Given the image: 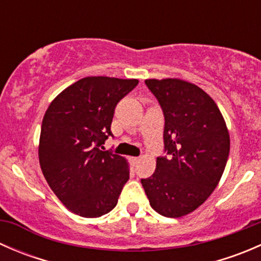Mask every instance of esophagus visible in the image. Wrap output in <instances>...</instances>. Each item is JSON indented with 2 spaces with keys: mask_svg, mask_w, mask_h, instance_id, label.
Masks as SVG:
<instances>
[{
  "mask_svg": "<svg viewBox=\"0 0 261 261\" xmlns=\"http://www.w3.org/2000/svg\"><path fill=\"white\" fill-rule=\"evenodd\" d=\"M140 160H141V158H139V156H131L130 158V162L133 165H136L139 162H140Z\"/></svg>",
  "mask_w": 261,
  "mask_h": 261,
  "instance_id": "esophagus-1",
  "label": "esophagus"
}]
</instances>
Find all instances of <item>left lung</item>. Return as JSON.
<instances>
[{
	"label": "left lung",
	"instance_id": "8db88e82",
	"mask_svg": "<svg viewBox=\"0 0 261 261\" xmlns=\"http://www.w3.org/2000/svg\"><path fill=\"white\" fill-rule=\"evenodd\" d=\"M165 117L164 145L154 174L141 179L150 206L178 218L206 202L220 183L230 152V134L216 102L179 78L146 80Z\"/></svg>",
	"mask_w": 261,
	"mask_h": 261
}]
</instances>
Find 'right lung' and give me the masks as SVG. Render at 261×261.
Here are the masks:
<instances>
[{
    "mask_svg": "<svg viewBox=\"0 0 261 261\" xmlns=\"http://www.w3.org/2000/svg\"><path fill=\"white\" fill-rule=\"evenodd\" d=\"M138 80L86 77L60 92L49 105L39 140L41 172L70 212L94 218L117 204L128 180L127 160L102 151L111 134L116 105Z\"/></svg>",
    "mask_w": 261,
    "mask_h": 261,
    "instance_id": "obj_1",
    "label": "right lung"
}]
</instances>
